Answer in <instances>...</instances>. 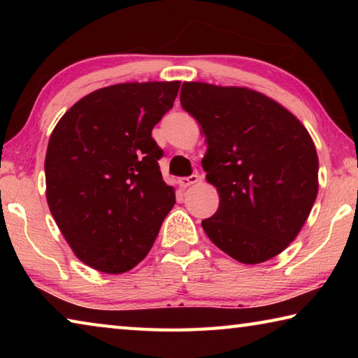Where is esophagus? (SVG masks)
Returning a JSON list of instances; mask_svg holds the SVG:
<instances>
[{
	"label": "esophagus",
	"instance_id": "esophagus-1",
	"mask_svg": "<svg viewBox=\"0 0 358 358\" xmlns=\"http://www.w3.org/2000/svg\"><path fill=\"white\" fill-rule=\"evenodd\" d=\"M199 181H201V177H199L197 173H192L191 177L178 178V185H180L181 187H187V186H191V185H196V183H199Z\"/></svg>",
	"mask_w": 358,
	"mask_h": 358
}]
</instances>
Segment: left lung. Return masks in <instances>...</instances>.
Segmentation results:
<instances>
[{
    "instance_id": "obj_1",
    "label": "left lung",
    "mask_w": 358,
    "mask_h": 358,
    "mask_svg": "<svg viewBox=\"0 0 358 358\" xmlns=\"http://www.w3.org/2000/svg\"><path fill=\"white\" fill-rule=\"evenodd\" d=\"M181 107L202 126V167L220 194L202 221L208 238L241 264H262L294 241L317 197L316 147L300 120L245 87L185 82Z\"/></svg>"
}]
</instances>
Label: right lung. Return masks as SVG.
<instances>
[{
	"label": "right lung",
	"mask_w": 358,
	"mask_h": 358,
	"mask_svg": "<svg viewBox=\"0 0 358 358\" xmlns=\"http://www.w3.org/2000/svg\"><path fill=\"white\" fill-rule=\"evenodd\" d=\"M180 82H131L77 101L53 129L45 155L50 213L77 259L118 275L145 259L175 203L151 137Z\"/></svg>",
	"instance_id": "right-lung-1"
}]
</instances>
